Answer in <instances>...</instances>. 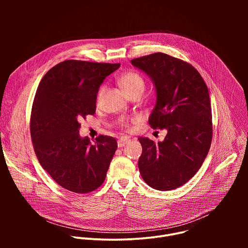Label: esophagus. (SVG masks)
<instances>
[{
	"label": "esophagus",
	"mask_w": 248,
	"mask_h": 248,
	"mask_svg": "<svg viewBox=\"0 0 248 248\" xmlns=\"http://www.w3.org/2000/svg\"><path fill=\"white\" fill-rule=\"evenodd\" d=\"M129 141H130V138H129V137H122L121 139L118 140V147H119V148L124 147V145H126L127 143H129Z\"/></svg>",
	"instance_id": "esophagus-1"
}]
</instances>
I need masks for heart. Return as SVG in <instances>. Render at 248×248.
I'll use <instances>...</instances> for the list:
<instances>
[{
  "label": "heart",
  "mask_w": 248,
  "mask_h": 248,
  "mask_svg": "<svg viewBox=\"0 0 248 248\" xmlns=\"http://www.w3.org/2000/svg\"><path fill=\"white\" fill-rule=\"evenodd\" d=\"M119 82L126 94H130L132 92L144 89V81H143L142 78L134 72H128V73H125L124 75H123L120 78ZM102 91H103V89L99 93V98L102 94ZM122 124L125 126L127 125V123L125 121H122Z\"/></svg>",
  "instance_id": "b5f03b06"
}]
</instances>
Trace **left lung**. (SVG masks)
I'll return each mask as SVG.
<instances>
[{"instance_id": "left-lung-1", "label": "left lung", "mask_w": 248, "mask_h": 248, "mask_svg": "<svg viewBox=\"0 0 248 248\" xmlns=\"http://www.w3.org/2000/svg\"><path fill=\"white\" fill-rule=\"evenodd\" d=\"M131 64L145 73L155 87L156 103L148 120L151 127L167 129L158 143L138 138L142 146L140 174L154 189L178 188L200 169L211 146L208 88L191 64L164 53L133 59Z\"/></svg>"}]
</instances>
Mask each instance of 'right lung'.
Returning a JSON list of instances; mask_svg holds the SVG:
<instances>
[{
    "instance_id": "obj_1",
    "label": "right lung",
    "mask_w": 248,
    "mask_h": 248,
    "mask_svg": "<svg viewBox=\"0 0 248 248\" xmlns=\"http://www.w3.org/2000/svg\"><path fill=\"white\" fill-rule=\"evenodd\" d=\"M120 63L69 60L53 66L35 94L30 134L42 168L62 187L88 193L105 181L118 148L114 137L100 135L96 143L79 134L80 120L96 111L104 79Z\"/></svg>"
}]
</instances>
